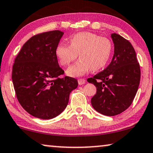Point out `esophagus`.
Wrapping results in <instances>:
<instances>
[{
	"mask_svg": "<svg viewBox=\"0 0 153 153\" xmlns=\"http://www.w3.org/2000/svg\"><path fill=\"white\" fill-rule=\"evenodd\" d=\"M78 84H79V85H84V84L85 83V79H83V78H79V79H78Z\"/></svg>",
	"mask_w": 153,
	"mask_h": 153,
	"instance_id": "obj_1",
	"label": "esophagus"
}]
</instances>
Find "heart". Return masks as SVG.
<instances>
[{
	"label": "heart",
	"mask_w": 153,
	"mask_h": 153,
	"mask_svg": "<svg viewBox=\"0 0 153 153\" xmlns=\"http://www.w3.org/2000/svg\"><path fill=\"white\" fill-rule=\"evenodd\" d=\"M70 45L59 44L55 48V55L59 63L67 66L77 57L79 59L68 67L66 74L78 77L89 70L96 71L105 67L112 52V43L106 37L89 32H82L71 36Z\"/></svg>",
	"instance_id": "heart-1"
}]
</instances>
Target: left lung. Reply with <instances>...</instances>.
<instances>
[{"mask_svg": "<svg viewBox=\"0 0 153 153\" xmlns=\"http://www.w3.org/2000/svg\"><path fill=\"white\" fill-rule=\"evenodd\" d=\"M114 53L111 63L102 71L87 79L94 84L96 94L91 98L96 111L103 115L116 116L132 104L141 78L140 66L136 53L128 40L113 33Z\"/></svg>", "mask_w": 153, "mask_h": 153, "instance_id": "obj_1", "label": "left lung"}]
</instances>
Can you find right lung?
Here are the masks:
<instances>
[{"label":"right lung","instance_id":"right-lung-1","mask_svg":"<svg viewBox=\"0 0 153 153\" xmlns=\"http://www.w3.org/2000/svg\"><path fill=\"white\" fill-rule=\"evenodd\" d=\"M64 33L53 30L36 34L27 41L15 58L12 79L16 98L27 112L41 119H51L67 106L70 93L78 82L60 76L55 48Z\"/></svg>","mask_w":153,"mask_h":153}]
</instances>
